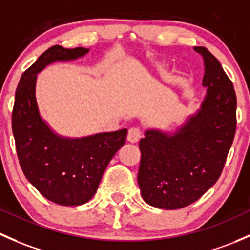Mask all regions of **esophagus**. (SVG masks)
<instances>
[{
  "instance_id": "obj_1",
  "label": "esophagus",
  "mask_w": 250,
  "mask_h": 250,
  "mask_svg": "<svg viewBox=\"0 0 250 250\" xmlns=\"http://www.w3.org/2000/svg\"><path fill=\"white\" fill-rule=\"evenodd\" d=\"M140 138H141V130L139 129V128H136V127H133V128H130L129 130H128V136H127V139H128V141H129V143H138L139 140H140Z\"/></svg>"
}]
</instances>
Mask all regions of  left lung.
Instances as JSON below:
<instances>
[{
  "label": "left lung",
  "instance_id": "1",
  "mask_svg": "<svg viewBox=\"0 0 250 250\" xmlns=\"http://www.w3.org/2000/svg\"><path fill=\"white\" fill-rule=\"evenodd\" d=\"M205 64L206 96L200 109L175 132H145L138 183L151 206L177 209L195 202L217 182L236 132L237 99L219 61L195 46Z\"/></svg>",
  "mask_w": 250,
  "mask_h": 250
}]
</instances>
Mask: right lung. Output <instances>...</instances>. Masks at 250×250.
Masks as SVG:
<instances>
[{"label":"right lung","mask_w":250,"mask_h":250,"mask_svg":"<svg viewBox=\"0 0 250 250\" xmlns=\"http://www.w3.org/2000/svg\"><path fill=\"white\" fill-rule=\"evenodd\" d=\"M85 48L54 45L23 72L15 91L12 129L23 175L39 193L63 206H79L96 194L102 176L125 143V129L83 138H64L41 117L36 99L37 74L56 61L85 56Z\"/></svg>","instance_id":"add662e5"}]
</instances>
